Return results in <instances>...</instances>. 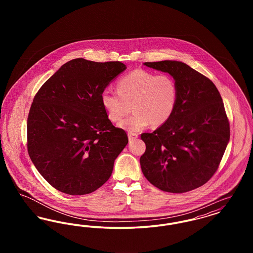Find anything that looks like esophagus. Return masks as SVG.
Segmentation results:
<instances>
[{
    "instance_id": "34e87169",
    "label": "esophagus",
    "mask_w": 253,
    "mask_h": 253,
    "mask_svg": "<svg viewBox=\"0 0 253 253\" xmlns=\"http://www.w3.org/2000/svg\"><path fill=\"white\" fill-rule=\"evenodd\" d=\"M128 137H129V141H132L134 139H136L138 137L137 133H132V132H129L128 133Z\"/></svg>"
}]
</instances>
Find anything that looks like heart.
<instances>
[{
  "mask_svg": "<svg viewBox=\"0 0 253 253\" xmlns=\"http://www.w3.org/2000/svg\"><path fill=\"white\" fill-rule=\"evenodd\" d=\"M118 93L104 90L101 105L111 121H121L132 105L134 112L119 127L129 132H137L148 127L160 126L172 116L178 98V89L169 75H157L136 69L121 78L117 84Z\"/></svg>",
  "mask_w": 253,
  "mask_h": 253,
  "instance_id": "heart-1",
  "label": "heart"
}]
</instances>
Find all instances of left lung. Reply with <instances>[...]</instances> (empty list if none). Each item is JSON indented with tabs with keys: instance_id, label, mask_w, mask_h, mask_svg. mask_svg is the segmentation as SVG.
Returning a JSON list of instances; mask_svg holds the SVG:
<instances>
[{
	"instance_id": "obj_1",
	"label": "left lung",
	"mask_w": 253,
	"mask_h": 253,
	"mask_svg": "<svg viewBox=\"0 0 253 253\" xmlns=\"http://www.w3.org/2000/svg\"><path fill=\"white\" fill-rule=\"evenodd\" d=\"M170 75L178 89L175 110L166 123L143 132L140 166L147 180L161 191L187 193L216 171L229 141V123L213 83L178 60L144 62Z\"/></svg>"
}]
</instances>
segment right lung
Segmentation results:
<instances>
[{
  "instance_id": "add662e5",
  "label": "right lung",
  "mask_w": 253,
  "mask_h": 253,
  "mask_svg": "<svg viewBox=\"0 0 253 253\" xmlns=\"http://www.w3.org/2000/svg\"><path fill=\"white\" fill-rule=\"evenodd\" d=\"M121 61L75 59L41 87L27 119V149L42 176L61 193H93L108 180L128 144L101 105L110 83L126 70Z\"/></svg>"
}]
</instances>
